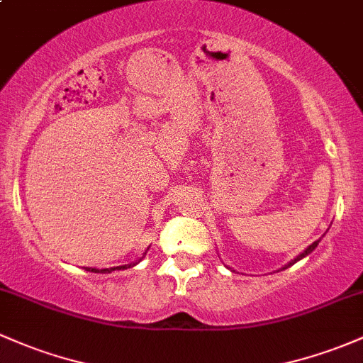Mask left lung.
Segmentation results:
<instances>
[{
    "label": "left lung",
    "mask_w": 363,
    "mask_h": 363,
    "mask_svg": "<svg viewBox=\"0 0 363 363\" xmlns=\"http://www.w3.org/2000/svg\"><path fill=\"white\" fill-rule=\"evenodd\" d=\"M318 242H320V239H318V240H315V242H313V244H311V245H308V247L305 249V251H303V252H301V255H299V256H298V258H294V259H292V261H291V263H287V264H286V267H284V268H282V270H286V268H289V267H291V264H294V263H296V261L303 259V258H305V256H308V255H310V252H311V251H313V249H315V247H317V245H318Z\"/></svg>",
    "instance_id": "obj_1"
}]
</instances>
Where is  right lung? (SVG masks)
Wrapping results in <instances>:
<instances>
[{
  "label": "right lung",
  "instance_id": "1",
  "mask_svg": "<svg viewBox=\"0 0 363 363\" xmlns=\"http://www.w3.org/2000/svg\"><path fill=\"white\" fill-rule=\"evenodd\" d=\"M145 255H147V252H145ZM145 255H143L142 258H145ZM142 258H140L138 261H142ZM138 261H136V263H138ZM136 263L123 264V267H114V268H102V270H99V268H88V267H84V270H86V272H93V274H111V272H114V270H126V268L135 267Z\"/></svg>",
  "mask_w": 363,
  "mask_h": 363
}]
</instances>
